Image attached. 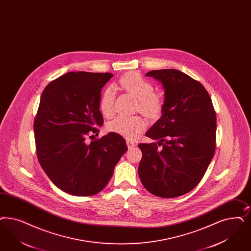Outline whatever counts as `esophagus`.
<instances>
[{
  "instance_id": "34e87169",
  "label": "esophagus",
  "mask_w": 251,
  "mask_h": 251,
  "mask_svg": "<svg viewBox=\"0 0 251 251\" xmlns=\"http://www.w3.org/2000/svg\"><path fill=\"white\" fill-rule=\"evenodd\" d=\"M126 143H127V146H128L129 148H132V147H134L136 146V144H135L133 141H131V140H127Z\"/></svg>"
}]
</instances>
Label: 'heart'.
I'll return each instance as SVG.
<instances>
[{
  "label": "heart",
  "instance_id": "b5f03b06",
  "mask_svg": "<svg viewBox=\"0 0 251 251\" xmlns=\"http://www.w3.org/2000/svg\"><path fill=\"white\" fill-rule=\"evenodd\" d=\"M118 85L138 99L137 109L149 118L158 116L163 107L161 97L154 93L153 83L144 78L138 72H129L123 75L118 81ZM115 90L112 86L104 88L100 95L99 108L105 117L114 114ZM147 122L138 116L123 117L120 116L108 122L107 129L111 132L122 136L133 138L146 129Z\"/></svg>",
  "mask_w": 251,
  "mask_h": 251
}]
</instances>
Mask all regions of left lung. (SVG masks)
I'll return each instance as SVG.
<instances>
[{"instance_id": "obj_1", "label": "left lung", "mask_w": 251, "mask_h": 251, "mask_svg": "<svg viewBox=\"0 0 251 251\" xmlns=\"http://www.w3.org/2000/svg\"><path fill=\"white\" fill-rule=\"evenodd\" d=\"M146 75L161 81L165 101L161 118L146 133L159 142L138 145L139 177L156 197H180L199 184L214 156L216 113L205 87L182 71L159 69Z\"/></svg>"}]
</instances>
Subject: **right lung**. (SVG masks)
Here are the masks:
<instances>
[{
    "instance_id": "1",
    "label": "right lung",
    "mask_w": 251,
    "mask_h": 251,
    "mask_svg": "<svg viewBox=\"0 0 251 251\" xmlns=\"http://www.w3.org/2000/svg\"><path fill=\"white\" fill-rule=\"evenodd\" d=\"M112 77L72 71L52 80L42 94L33 124L37 156L49 179L69 195L89 197L103 190L128 150L115 132L85 142L98 135L104 123L99 99Z\"/></svg>"
}]
</instances>
